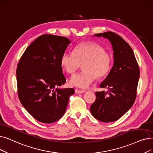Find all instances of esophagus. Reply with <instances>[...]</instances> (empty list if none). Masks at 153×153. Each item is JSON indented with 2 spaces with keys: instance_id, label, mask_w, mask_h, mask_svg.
<instances>
[{
  "instance_id": "esophagus-1",
  "label": "esophagus",
  "mask_w": 153,
  "mask_h": 153,
  "mask_svg": "<svg viewBox=\"0 0 153 153\" xmlns=\"http://www.w3.org/2000/svg\"><path fill=\"white\" fill-rule=\"evenodd\" d=\"M85 91L82 90H79V89H75V92L77 93V94H81V93H84Z\"/></svg>"
}]
</instances>
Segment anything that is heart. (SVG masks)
<instances>
[{"label": "heart", "instance_id": "heart-1", "mask_svg": "<svg viewBox=\"0 0 153 153\" xmlns=\"http://www.w3.org/2000/svg\"><path fill=\"white\" fill-rule=\"evenodd\" d=\"M113 59L111 53L105 51L100 44L94 42H81L77 44L74 53L64 52L61 58L62 68L69 74L74 73L83 64V71L73 75L70 85L85 89L96 77L102 78L110 72Z\"/></svg>", "mask_w": 153, "mask_h": 153}]
</instances>
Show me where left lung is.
Wrapping results in <instances>:
<instances>
[{
	"instance_id": "8db88e82",
	"label": "left lung",
	"mask_w": 153,
	"mask_h": 153,
	"mask_svg": "<svg viewBox=\"0 0 153 153\" xmlns=\"http://www.w3.org/2000/svg\"><path fill=\"white\" fill-rule=\"evenodd\" d=\"M110 41L114 55V64L101 88L108 91L96 92V101L91 112L99 121L113 122L123 116L133 105L139 78V69L133 51L119 35L112 32L94 34Z\"/></svg>"
}]
</instances>
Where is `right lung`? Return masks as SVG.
<instances>
[{
    "label": "right lung",
    "mask_w": 153,
    "mask_h": 153,
    "mask_svg": "<svg viewBox=\"0 0 153 153\" xmlns=\"http://www.w3.org/2000/svg\"><path fill=\"white\" fill-rule=\"evenodd\" d=\"M71 43L67 37L44 34L37 38L20 59L16 71L18 96L36 120L58 121L64 114L72 88L59 89L66 79L61 58Z\"/></svg>",
    "instance_id": "add662e5"
}]
</instances>
